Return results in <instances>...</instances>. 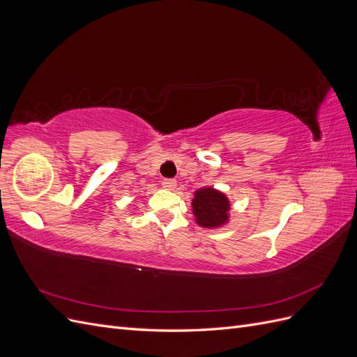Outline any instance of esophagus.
<instances>
[{
  "instance_id": "obj_1",
  "label": "esophagus",
  "mask_w": 357,
  "mask_h": 357,
  "mask_svg": "<svg viewBox=\"0 0 357 357\" xmlns=\"http://www.w3.org/2000/svg\"><path fill=\"white\" fill-rule=\"evenodd\" d=\"M176 185H177V181L174 178H164V180H162V188H164V189L172 190L176 188Z\"/></svg>"
}]
</instances>
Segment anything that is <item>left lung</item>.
I'll return each mask as SVG.
<instances>
[{
  "instance_id": "1",
  "label": "left lung",
  "mask_w": 357,
  "mask_h": 357,
  "mask_svg": "<svg viewBox=\"0 0 357 357\" xmlns=\"http://www.w3.org/2000/svg\"><path fill=\"white\" fill-rule=\"evenodd\" d=\"M231 204L223 192L214 188H201L192 199V211L202 228H219L229 219Z\"/></svg>"
}]
</instances>
